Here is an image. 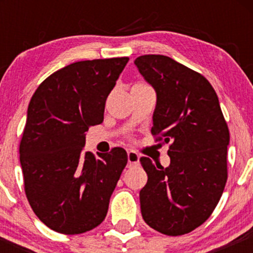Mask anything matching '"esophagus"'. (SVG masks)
Segmentation results:
<instances>
[{
	"label": "esophagus",
	"instance_id": "34e87169",
	"mask_svg": "<svg viewBox=\"0 0 253 253\" xmlns=\"http://www.w3.org/2000/svg\"><path fill=\"white\" fill-rule=\"evenodd\" d=\"M127 159H128L129 167H132V165H136L139 163V155L135 152V151L130 150L127 152Z\"/></svg>",
	"mask_w": 253,
	"mask_h": 253
}]
</instances>
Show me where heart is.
Returning a JSON list of instances; mask_svg holds the SVG:
<instances>
[{
  "instance_id": "heart-1",
  "label": "heart",
  "mask_w": 253,
  "mask_h": 253,
  "mask_svg": "<svg viewBox=\"0 0 253 253\" xmlns=\"http://www.w3.org/2000/svg\"><path fill=\"white\" fill-rule=\"evenodd\" d=\"M143 86H147V85H146V84H143V83H136L132 86V88H143Z\"/></svg>"
}]
</instances>
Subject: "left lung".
Listing matches in <instances>:
<instances>
[{
	"label": "left lung",
	"instance_id": "8db88e82",
	"mask_svg": "<svg viewBox=\"0 0 253 253\" xmlns=\"http://www.w3.org/2000/svg\"><path fill=\"white\" fill-rule=\"evenodd\" d=\"M134 64L157 94L151 133L170 144L169 167L140 158L147 173L141 215L156 231L182 236L201 226L222 195L228 127L215 90L201 74L162 54L140 56Z\"/></svg>",
	"mask_w": 253,
	"mask_h": 253
}]
</instances>
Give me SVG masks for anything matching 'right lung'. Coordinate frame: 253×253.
I'll list each match as a JSON object with an SVG mask.
<instances>
[{"mask_svg":"<svg viewBox=\"0 0 253 253\" xmlns=\"http://www.w3.org/2000/svg\"><path fill=\"white\" fill-rule=\"evenodd\" d=\"M128 57L72 63L46 78L31 98L20 143L25 193L47 227L63 234L95 228L127 164V153L82 156L85 132L103 121L109 92Z\"/></svg>","mask_w":253,"mask_h":253,"instance_id":"1","label":"right lung"}]
</instances>
